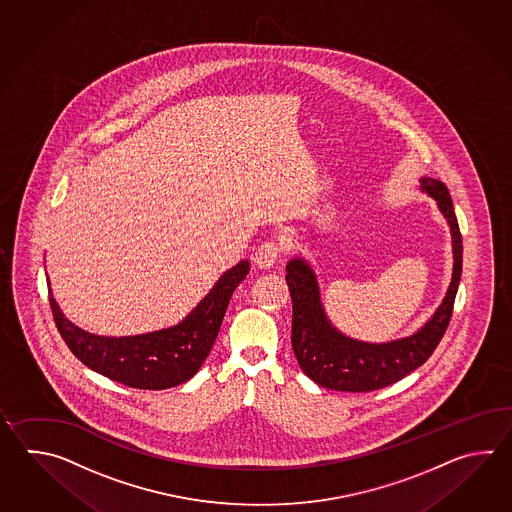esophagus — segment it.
Here are the masks:
<instances>
[{"label": "esophagus", "mask_w": 512, "mask_h": 512, "mask_svg": "<svg viewBox=\"0 0 512 512\" xmlns=\"http://www.w3.org/2000/svg\"><path fill=\"white\" fill-rule=\"evenodd\" d=\"M283 245L278 241H265L258 247V251L254 252V263L260 269H271L272 265L282 256Z\"/></svg>", "instance_id": "1"}]
</instances>
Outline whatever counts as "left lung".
Masks as SVG:
<instances>
[{
    "instance_id": "left-lung-1",
    "label": "left lung",
    "mask_w": 512,
    "mask_h": 512,
    "mask_svg": "<svg viewBox=\"0 0 512 512\" xmlns=\"http://www.w3.org/2000/svg\"><path fill=\"white\" fill-rule=\"evenodd\" d=\"M421 190L434 197L450 225L454 272L443 304L412 337L370 344L342 335L327 320L311 265L304 258H293L287 263L285 282L293 300L291 344L300 368L316 384L338 392L381 390L425 364L445 335L461 280L463 240L445 183L423 177Z\"/></svg>"
}]
</instances>
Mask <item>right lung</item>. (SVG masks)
<instances>
[{"label":"right lung","instance_id":"right-lung-1","mask_svg":"<svg viewBox=\"0 0 512 512\" xmlns=\"http://www.w3.org/2000/svg\"><path fill=\"white\" fill-rule=\"evenodd\" d=\"M243 260L219 278L181 324L137 337H98L71 324L53 294L49 304L67 348L87 368L139 390H166L192 379L216 342L230 296L249 274Z\"/></svg>","mask_w":512,"mask_h":512}]
</instances>
